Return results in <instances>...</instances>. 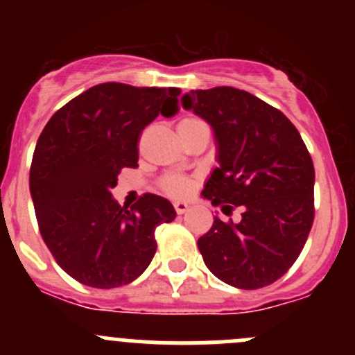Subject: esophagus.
<instances>
[{"label": "esophagus", "mask_w": 355, "mask_h": 355, "mask_svg": "<svg viewBox=\"0 0 355 355\" xmlns=\"http://www.w3.org/2000/svg\"><path fill=\"white\" fill-rule=\"evenodd\" d=\"M173 207L177 211V214H184L189 209V204L185 200H177V202H173Z\"/></svg>", "instance_id": "esophagus-1"}]
</instances>
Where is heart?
<instances>
[{
    "label": "heart",
    "mask_w": 355,
    "mask_h": 355,
    "mask_svg": "<svg viewBox=\"0 0 355 355\" xmlns=\"http://www.w3.org/2000/svg\"><path fill=\"white\" fill-rule=\"evenodd\" d=\"M199 125H206L199 118H184V120L178 121V130H184V128H194L199 127ZM191 180L182 175H166V177L161 180V189L163 192H166L168 196H185L189 191H191Z\"/></svg>",
    "instance_id": "obj_1"
}]
</instances>
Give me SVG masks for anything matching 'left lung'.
I'll list each match as a JSON object with an SVG mask.
<instances>
[{
    "instance_id": "8db88e82",
    "label": "left lung",
    "mask_w": 355,
    "mask_h": 355,
    "mask_svg": "<svg viewBox=\"0 0 355 355\" xmlns=\"http://www.w3.org/2000/svg\"><path fill=\"white\" fill-rule=\"evenodd\" d=\"M182 105L213 127L218 163L202 196L225 214L198 241L207 270L232 287L256 290L284 277L314 221V164L292 121L235 87L191 91Z\"/></svg>"
}]
</instances>
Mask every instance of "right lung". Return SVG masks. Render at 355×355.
Instances as JSON below:
<instances>
[{"mask_svg": "<svg viewBox=\"0 0 355 355\" xmlns=\"http://www.w3.org/2000/svg\"><path fill=\"white\" fill-rule=\"evenodd\" d=\"M177 87L106 82L68 101L46 123L31 164V194L42 241L73 280L114 288L144 273L157 225L175 220L170 200L144 194L130 209L111 196L135 168L142 130L178 111Z\"/></svg>", "mask_w": 355, "mask_h": 355, "instance_id": "1", "label": "right lung"}]
</instances>
